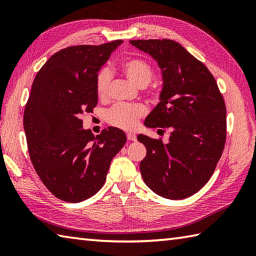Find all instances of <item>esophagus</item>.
I'll list each match as a JSON object with an SVG mask.
<instances>
[{
  "instance_id": "1",
  "label": "esophagus",
  "mask_w": 256,
  "mask_h": 256,
  "mask_svg": "<svg viewBox=\"0 0 256 256\" xmlns=\"http://www.w3.org/2000/svg\"><path fill=\"white\" fill-rule=\"evenodd\" d=\"M126 138L128 140H136V135H135L134 133H128Z\"/></svg>"
}]
</instances>
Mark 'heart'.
<instances>
[{"mask_svg": "<svg viewBox=\"0 0 256 256\" xmlns=\"http://www.w3.org/2000/svg\"><path fill=\"white\" fill-rule=\"evenodd\" d=\"M121 68L128 80L143 88L146 86L154 76V69L150 64L140 58H128L121 64ZM111 72L106 68L101 69L96 76V92L101 100H106L110 94ZM146 94L154 100H158L160 91L150 86L146 89ZM146 114V108L142 104H116L108 111L106 120L114 128L125 131H132L138 126V121Z\"/></svg>", "mask_w": 256, "mask_h": 256, "instance_id": "1", "label": "heart"}]
</instances>
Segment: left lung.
Returning <instances> with one entry per match:
<instances>
[{
    "label": "left lung",
    "instance_id": "1",
    "mask_svg": "<svg viewBox=\"0 0 256 256\" xmlns=\"http://www.w3.org/2000/svg\"><path fill=\"white\" fill-rule=\"evenodd\" d=\"M162 70L160 102L145 120L148 128H168L170 143L138 135L146 148L140 170L144 182L162 197H190L209 182L224 153L226 108L204 64L172 40H130Z\"/></svg>",
    "mask_w": 256,
    "mask_h": 256
}]
</instances>
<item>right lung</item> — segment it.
<instances>
[{"label": "right lung", "instance_id": "obj_1", "mask_svg": "<svg viewBox=\"0 0 256 256\" xmlns=\"http://www.w3.org/2000/svg\"><path fill=\"white\" fill-rule=\"evenodd\" d=\"M121 42L64 48L32 84L23 121L30 158L42 184L62 201L80 202L99 192L113 157L126 142L116 128L94 136L81 120L96 106V76Z\"/></svg>", "mask_w": 256, "mask_h": 256}]
</instances>
